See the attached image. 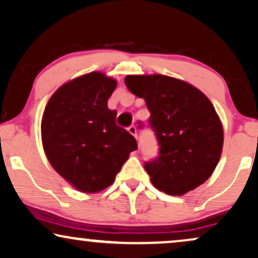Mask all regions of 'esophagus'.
Returning a JSON list of instances; mask_svg holds the SVG:
<instances>
[{"label": "esophagus", "mask_w": 258, "mask_h": 258, "mask_svg": "<svg viewBox=\"0 0 258 258\" xmlns=\"http://www.w3.org/2000/svg\"><path fill=\"white\" fill-rule=\"evenodd\" d=\"M127 131H128L133 137H136V138H137V128H136L135 125H131V126L127 127Z\"/></svg>", "instance_id": "34e87169"}]
</instances>
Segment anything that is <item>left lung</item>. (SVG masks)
Masks as SVG:
<instances>
[{
	"label": "left lung",
	"mask_w": 258,
	"mask_h": 258,
	"mask_svg": "<svg viewBox=\"0 0 258 258\" xmlns=\"http://www.w3.org/2000/svg\"><path fill=\"white\" fill-rule=\"evenodd\" d=\"M125 84L144 98L151 113L149 126L159 151L144 167L154 187L180 196L203 184L223 147L222 123L210 100L194 86L165 75H128Z\"/></svg>",
	"instance_id": "1"
}]
</instances>
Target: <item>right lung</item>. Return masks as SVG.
Returning <instances> with one entry per match:
<instances>
[{
    "mask_svg": "<svg viewBox=\"0 0 258 258\" xmlns=\"http://www.w3.org/2000/svg\"><path fill=\"white\" fill-rule=\"evenodd\" d=\"M116 81L93 72L63 85L48 101L41 132L46 156L60 176L93 194L115 179L137 140L116 125L107 100Z\"/></svg>",
    "mask_w": 258,
    "mask_h": 258,
    "instance_id": "obj_1",
    "label": "right lung"
}]
</instances>
